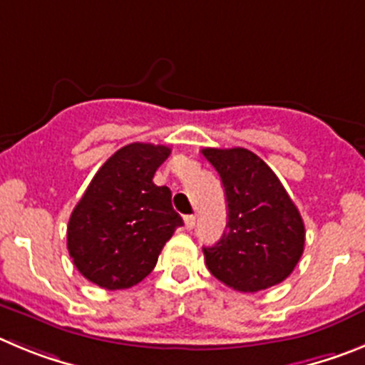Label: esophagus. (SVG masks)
<instances>
[{"instance_id": "34e87169", "label": "esophagus", "mask_w": 365, "mask_h": 365, "mask_svg": "<svg viewBox=\"0 0 365 365\" xmlns=\"http://www.w3.org/2000/svg\"><path fill=\"white\" fill-rule=\"evenodd\" d=\"M183 222H185V229L187 231H190V229H195V225H196V216H185V218H183Z\"/></svg>"}]
</instances>
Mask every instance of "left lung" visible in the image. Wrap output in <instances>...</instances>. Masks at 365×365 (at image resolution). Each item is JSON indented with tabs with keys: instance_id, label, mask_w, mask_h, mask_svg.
Listing matches in <instances>:
<instances>
[{
	"instance_id": "left-lung-1",
	"label": "left lung",
	"mask_w": 365,
	"mask_h": 365,
	"mask_svg": "<svg viewBox=\"0 0 365 365\" xmlns=\"http://www.w3.org/2000/svg\"><path fill=\"white\" fill-rule=\"evenodd\" d=\"M216 169L227 200V231L203 247L212 277L242 293L280 284L304 252L305 227L293 200L271 167L255 153L202 149Z\"/></svg>"
}]
</instances>
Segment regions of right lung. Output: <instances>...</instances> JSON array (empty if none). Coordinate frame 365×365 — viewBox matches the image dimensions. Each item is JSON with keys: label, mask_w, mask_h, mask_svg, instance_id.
<instances>
[{"label": "right lung", "mask_w": 365, "mask_h": 365, "mask_svg": "<svg viewBox=\"0 0 365 365\" xmlns=\"http://www.w3.org/2000/svg\"><path fill=\"white\" fill-rule=\"evenodd\" d=\"M169 154L165 145L130 143L88 183L67 227L68 255L88 282L109 291L140 284L183 225L169 187L153 182Z\"/></svg>", "instance_id": "obj_1"}]
</instances>
